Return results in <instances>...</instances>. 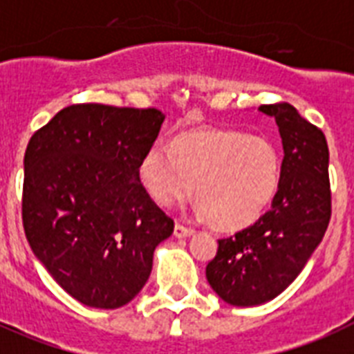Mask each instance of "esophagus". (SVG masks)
Here are the masks:
<instances>
[{
    "label": "esophagus",
    "mask_w": 354,
    "mask_h": 354,
    "mask_svg": "<svg viewBox=\"0 0 354 354\" xmlns=\"http://www.w3.org/2000/svg\"><path fill=\"white\" fill-rule=\"evenodd\" d=\"M191 234H194V228L185 227V225H182V223H176V225H174V236H176L178 239H180V237L191 236Z\"/></svg>",
    "instance_id": "obj_1"
}]
</instances>
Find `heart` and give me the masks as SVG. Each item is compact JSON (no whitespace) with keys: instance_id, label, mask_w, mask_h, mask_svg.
Masks as SVG:
<instances>
[{"instance_id":"obj_1","label":"heart","mask_w":354,"mask_h":354,"mask_svg":"<svg viewBox=\"0 0 354 354\" xmlns=\"http://www.w3.org/2000/svg\"><path fill=\"white\" fill-rule=\"evenodd\" d=\"M140 180L156 203L191 194L216 225L241 228L259 219L283 182V158L272 140L243 131L183 133L154 142L140 162Z\"/></svg>"}]
</instances>
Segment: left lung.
Masks as SVG:
<instances>
[{"label": "left lung", "mask_w": 354, "mask_h": 354, "mask_svg": "<svg viewBox=\"0 0 354 354\" xmlns=\"http://www.w3.org/2000/svg\"><path fill=\"white\" fill-rule=\"evenodd\" d=\"M283 138V182L268 212L219 239L207 281L232 306H259L283 293L322 241L331 219L329 149L322 129L292 104L259 106Z\"/></svg>", "instance_id": "1"}]
</instances>
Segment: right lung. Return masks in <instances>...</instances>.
Returning a JSON list of instances; mask_svg holds the SVG:
<instances>
[{"instance_id":"right-lung-1","label":"right lung","mask_w":354,"mask_h":354,"mask_svg":"<svg viewBox=\"0 0 354 354\" xmlns=\"http://www.w3.org/2000/svg\"><path fill=\"white\" fill-rule=\"evenodd\" d=\"M154 108L71 104L32 135L21 216L35 257L91 308L133 301L174 221L140 182L163 122Z\"/></svg>"}]
</instances>
